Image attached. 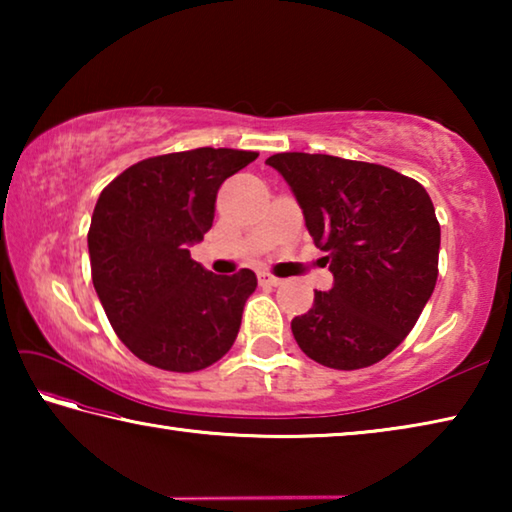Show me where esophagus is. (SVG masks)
Wrapping results in <instances>:
<instances>
[{
  "instance_id": "34e87169",
  "label": "esophagus",
  "mask_w": 512,
  "mask_h": 512,
  "mask_svg": "<svg viewBox=\"0 0 512 512\" xmlns=\"http://www.w3.org/2000/svg\"><path fill=\"white\" fill-rule=\"evenodd\" d=\"M257 277H259V284H262V287H280L282 284L280 277H275L271 273H259Z\"/></svg>"
}]
</instances>
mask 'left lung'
Masks as SVG:
<instances>
[{"label":"left lung","mask_w":512,"mask_h":512,"mask_svg":"<svg viewBox=\"0 0 512 512\" xmlns=\"http://www.w3.org/2000/svg\"><path fill=\"white\" fill-rule=\"evenodd\" d=\"M334 284L291 320L309 359L336 370L391 354L427 305L438 277L440 225L420 183L381 164L323 153H275Z\"/></svg>","instance_id":"8db88e82"}]
</instances>
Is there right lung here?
<instances>
[{
    "label": "right lung",
    "instance_id": "add662e5",
    "mask_svg": "<svg viewBox=\"0 0 512 512\" xmlns=\"http://www.w3.org/2000/svg\"><path fill=\"white\" fill-rule=\"evenodd\" d=\"M255 158L210 146L158 155L119 173L94 205V291L119 339L149 366L196 372L235 343L257 277L248 268L214 275L189 248L212 228L223 180Z\"/></svg>",
    "mask_w": 512,
    "mask_h": 512
}]
</instances>
